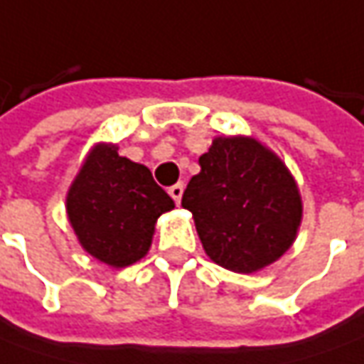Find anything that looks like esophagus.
I'll use <instances>...</instances> for the list:
<instances>
[{
	"label": "esophagus",
	"instance_id": "1",
	"mask_svg": "<svg viewBox=\"0 0 364 364\" xmlns=\"http://www.w3.org/2000/svg\"><path fill=\"white\" fill-rule=\"evenodd\" d=\"M169 195L173 197V201L177 203H181V197H183V183H175L173 187H169Z\"/></svg>",
	"mask_w": 364,
	"mask_h": 364
}]
</instances>
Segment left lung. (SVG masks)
<instances>
[{
	"instance_id": "left-lung-1",
	"label": "left lung",
	"mask_w": 364,
	"mask_h": 364,
	"mask_svg": "<svg viewBox=\"0 0 364 364\" xmlns=\"http://www.w3.org/2000/svg\"><path fill=\"white\" fill-rule=\"evenodd\" d=\"M183 193L207 257L233 273L273 265L295 243L303 199L275 151L245 135L215 137Z\"/></svg>"
}]
</instances>
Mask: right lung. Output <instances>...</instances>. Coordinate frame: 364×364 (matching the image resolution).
I'll return each mask as SVG.
<instances>
[{"label":"right lung","instance_id":"right-lung-1","mask_svg":"<svg viewBox=\"0 0 364 364\" xmlns=\"http://www.w3.org/2000/svg\"><path fill=\"white\" fill-rule=\"evenodd\" d=\"M115 143H97L71 181L65 209L83 251L113 269L141 261L149 251L155 223L175 209L151 171L121 157Z\"/></svg>","mask_w":364,"mask_h":364}]
</instances>
